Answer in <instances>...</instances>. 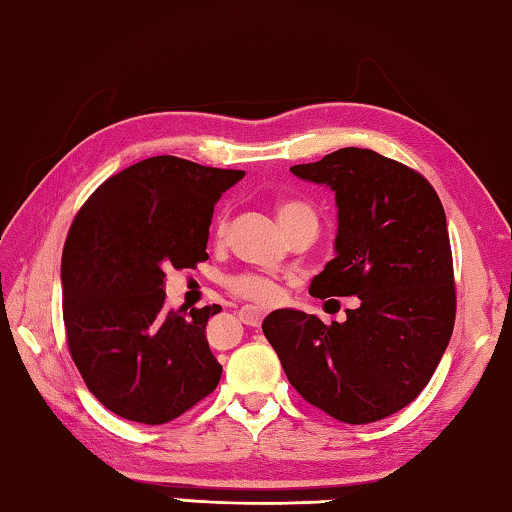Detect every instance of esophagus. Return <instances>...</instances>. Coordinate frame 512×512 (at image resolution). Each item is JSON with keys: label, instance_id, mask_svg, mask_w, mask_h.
Masks as SVG:
<instances>
[{"label": "esophagus", "instance_id": "1", "mask_svg": "<svg viewBox=\"0 0 512 512\" xmlns=\"http://www.w3.org/2000/svg\"><path fill=\"white\" fill-rule=\"evenodd\" d=\"M265 312H267V310H265L263 306H251V303H249V306H242V308H240L238 315H240L242 324L258 326V324H261V321H263Z\"/></svg>", "mask_w": 512, "mask_h": 512}]
</instances>
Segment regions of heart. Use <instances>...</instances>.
Returning <instances> with one entry per match:
<instances>
[{"label":"heart","mask_w":512,"mask_h":512,"mask_svg":"<svg viewBox=\"0 0 512 512\" xmlns=\"http://www.w3.org/2000/svg\"><path fill=\"white\" fill-rule=\"evenodd\" d=\"M303 215H315L310 206L303 202H292L285 200L276 204V218H279L281 227L285 229L290 222L297 218H303ZM229 288L238 294L242 299H251V301H261V303H272L279 299V288L272 281L261 279V276H236V279L229 281Z\"/></svg>","instance_id":"obj_1"}]
</instances>
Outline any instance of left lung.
I'll return each mask as SVG.
<instances>
[{"mask_svg":"<svg viewBox=\"0 0 512 512\" xmlns=\"http://www.w3.org/2000/svg\"><path fill=\"white\" fill-rule=\"evenodd\" d=\"M292 175L335 193V258L312 297H355L326 326L301 310L263 321L294 389L342 423L396 414L427 387L450 344L456 292L443 204L427 179L369 148H339Z\"/></svg>","mask_w":512,"mask_h":512,"instance_id":"left-lung-1","label":"left lung"}]
</instances>
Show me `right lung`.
<instances>
[{
  "label": "right lung",
  "mask_w": 512,
  "mask_h": 512,
  "mask_svg": "<svg viewBox=\"0 0 512 512\" xmlns=\"http://www.w3.org/2000/svg\"><path fill=\"white\" fill-rule=\"evenodd\" d=\"M242 177L150 157L98 186L71 224L60 267L69 353L116 416L161 425L218 387L222 366L204 330L220 306L168 310L164 270L209 258L213 206Z\"/></svg>",
  "instance_id": "add662e5"
}]
</instances>
